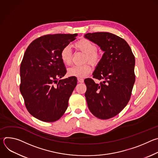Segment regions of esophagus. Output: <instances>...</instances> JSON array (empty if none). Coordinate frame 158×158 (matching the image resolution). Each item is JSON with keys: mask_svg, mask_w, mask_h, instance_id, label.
Listing matches in <instances>:
<instances>
[{"mask_svg": "<svg viewBox=\"0 0 158 158\" xmlns=\"http://www.w3.org/2000/svg\"><path fill=\"white\" fill-rule=\"evenodd\" d=\"M77 81H78V82H80V83L84 82V79H82V78H77Z\"/></svg>", "mask_w": 158, "mask_h": 158, "instance_id": "1", "label": "esophagus"}]
</instances>
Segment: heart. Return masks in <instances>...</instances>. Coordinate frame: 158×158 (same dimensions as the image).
Returning <instances> with one entry per match:
<instances>
[{
    "mask_svg": "<svg viewBox=\"0 0 158 158\" xmlns=\"http://www.w3.org/2000/svg\"><path fill=\"white\" fill-rule=\"evenodd\" d=\"M77 49L85 54V61H89L93 65H97L101 60V55L97 51L96 44L87 39H81L75 44ZM60 58L66 65H70L72 62V52L69 46H65L60 51ZM91 66L89 63L82 65H74L67 69V74L69 76L83 78L91 73Z\"/></svg>",
    "mask_w": 158,
    "mask_h": 158,
    "instance_id": "heart-1",
    "label": "heart"
}]
</instances>
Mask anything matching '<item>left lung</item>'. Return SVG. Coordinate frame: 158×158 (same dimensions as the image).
<instances>
[{
  "instance_id": "obj_1",
  "label": "left lung",
  "mask_w": 158,
  "mask_h": 158,
  "mask_svg": "<svg viewBox=\"0 0 158 158\" xmlns=\"http://www.w3.org/2000/svg\"><path fill=\"white\" fill-rule=\"evenodd\" d=\"M84 37L97 44L104 51L93 73V78L84 82L88 107L101 119L118 115L130 100L135 82V57L131 48L123 38L109 32L87 33Z\"/></svg>"
}]
</instances>
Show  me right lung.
<instances>
[{"label": "right lung", "mask_w": 158, "mask_h": 158, "mask_svg": "<svg viewBox=\"0 0 158 158\" xmlns=\"http://www.w3.org/2000/svg\"><path fill=\"white\" fill-rule=\"evenodd\" d=\"M77 34H48L33 40L20 67V91L29 113L46 123L59 120L65 113L77 78L59 80L67 73L60 51Z\"/></svg>", "instance_id": "obj_1"}]
</instances>
